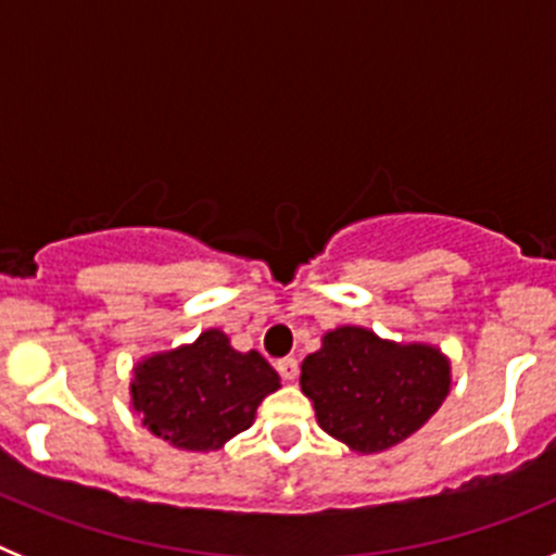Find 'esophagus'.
Instances as JSON below:
<instances>
[{
	"instance_id": "obj_1",
	"label": "esophagus",
	"mask_w": 556,
	"mask_h": 556,
	"mask_svg": "<svg viewBox=\"0 0 556 556\" xmlns=\"http://www.w3.org/2000/svg\"><path fill=\"white\" fill-rule=\"evenodd\" d=\"M278 372H281V378L283 381H294V378H298V372H301V367H298V358H281V362H278Z\"/></svg>"
}]
</instances>
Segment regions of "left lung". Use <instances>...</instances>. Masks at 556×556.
<instances>
[{"label":"left lung","mask_w":556,"mask_h":556,"mask_svg":"<svg viewBox=\"0 0 556 556\" xmlns=\"http://www.w3.org/2000/svg\"><path fill=\"white\" fill-rule=\"evenodd\" d=\"M301 390L323 431L356 454H378L404 443L443 406L451 365L434 345H397L342 326L303 358Z\"/></svg>","instance_id":"8db88e82"}]
</instances>
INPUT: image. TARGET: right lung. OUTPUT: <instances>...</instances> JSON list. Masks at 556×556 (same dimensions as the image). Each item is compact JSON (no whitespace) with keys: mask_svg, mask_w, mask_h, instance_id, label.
Segmentation results:
<instances>
[{"mask_svg":"<svg viewBox=\"0 0 556 556\" xmlns=\"http://www.w3.org/2000/svg\"><path fill=\"white\" fill-rule=\"evenodd\" d=\"M281 378L258 351L239 353L208 328L191 345L155 353L132 367L130 397L141 424L184 451H217L250 429L255 409Z\"/></svg>","mask_w":556,"mask_h":556,"instance_id":"right-lung-1","label":"right lung"}]
</instances>
